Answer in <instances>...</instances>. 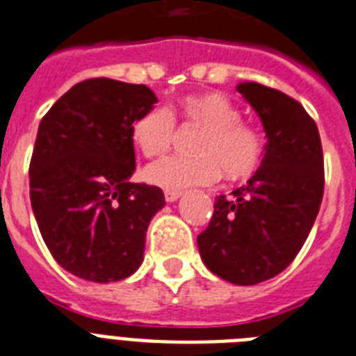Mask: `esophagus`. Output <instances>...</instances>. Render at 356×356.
<instances>
[{"instance_id": "esophagus-1", "label": "esophagus", "mask_w": 356, "mask_h": 356, "mask_svg": "<svg viewBox=\"0 0 356 356\" xmlns=\"http://www.w3.org/2000/svg\"><path fill=\"white\" fill-rule=\"evenodd\" d=\"M181 197V191H176V189H165V200L167 202H175Z\"/></svg>"}]
</instances>
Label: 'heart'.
<instances>
[{
    "label": "heart",
    "instance_id": "obj_1",
    "mask_svg": "<svg viewBox=\"0 0 356 356\" xmlns=\"http://www.w3.org/2000/svg\"><path fill=\"white\" fill-rule=\"evenodd\" d=\"M178 115L187 126L202 128L191 143V156H175L152 165L147 178L167 189L209 186L221 178L247 180L266 158V135L249 122L222 92H195L180 98ZM176 122L169 107L140 113L129 128L135 148L147 159L163 158L175 145Z\"/></svg>",
    "mask_w": 356,
    "mask_h": 356
}]
</instances>
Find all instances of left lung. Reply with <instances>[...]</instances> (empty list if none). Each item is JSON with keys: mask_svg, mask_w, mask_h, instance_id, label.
I'll list each match as a JSON object with an SVG mask.
<instances>
[{"mask_svg": "<svg viewBox=\"0 0 356 356\" xmlns=\"http://www.w3.org/2000/svg\"><path fill=\"white\" fill-rule=\"evenodd\" d=\"M238 92L264 124L266 158L232 197L216 198L197 243L209 271L252 286L284 271L307 241L323 198V150L299 102L260 83H239Z\"/></svg>", "mask_w": 356, "mask_h": 356, "instance_id": "left-lung-1", "label": "left lung"}]
</instances>
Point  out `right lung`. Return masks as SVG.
Masks as SVG:
<instances>
[{"label":"right lung","instance_id":"obj_1","mask_svg":"<svg viewBox=\"0 0 356 356\" xmlns=\"http://www.w3.org/2000/svg\"><path fill=\"white\" fill-rule=\"evenodd\" d=\"M156 102L147 85L92 78L40 120L29 163L33 213L55 261L83 280L117 282L143 261L148 225L165 197L159 187L129 181V128Z\"/></svg>","mask_w":356,"mask_h":356}]
</instances>
